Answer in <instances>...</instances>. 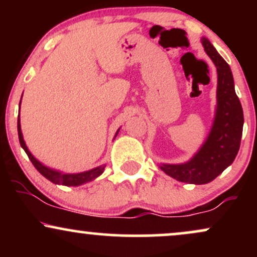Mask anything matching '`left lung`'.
<instances>
[{
  "label": "left lung",
  "instance_id": "left-lung-1",
  "mask_svg": "<svg viewBox=\"0 0 257 257\" xmlns=\"http://www.w3.org/2000/svg\"><path fill=\"white\" fill-rule=\"evenodd\" d=\"M202 44L217 70V105L213 126L204 144L190 161L159 167L173 179L194 185L213 181L231 166L239 151L244 124L243 108L235 94L228 64L205 37L202 38Z\"/></svg>",
  "mask_w": 257,
  "mask_h": 257
}]
</instances>
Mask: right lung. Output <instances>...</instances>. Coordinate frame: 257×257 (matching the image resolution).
<instances>
[{
    "instance_id": "add662e5",
    "label": "right lung",
    "mask_w": 257,
    "mask_h": 257,
    "mask_svg": "<svg viewBox=\"0 0 257 257\" xmlns=\"http://www.w3.org/2000/svg\"><path fill=\"white\" fill-rule=\"evenodd\" d=\"M22 98H23V95H22ZM20 102H22V100H20ZM20 102H19V112H20ZM118 132H119V129L117 131L114 138L117 137ZM18 137H19L20 146L24 149V151L26 152V155H28V157L31 161V163L34 164V167L36 168L38 172L42 174L44 178L48 179L49 181L53 182V184L64 185V186H79V185L85 184V182L93 181L94 179H96L98 176H100L102 173H104V169L106 167L105 164L104 166L94 168V169L87 170V172L76 173V174H65V173L58 172V170L51 169L49 167H46L44 164L41 163L40 161H37V159L31 155V152L29 151L28 146H26V144L24 141V138H23L22 126H20V117H18Z\"/></svg>"
}]
</instances>
